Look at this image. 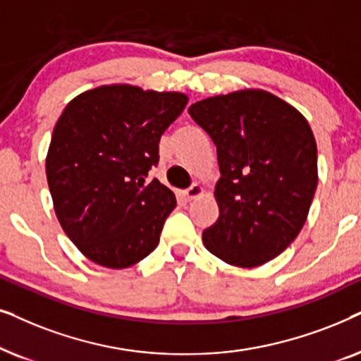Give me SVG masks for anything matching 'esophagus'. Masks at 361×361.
I'll return each instance as SVG.
<instances>
[{"label":"esophagus","instance_id":"1","mask_svg":"<svg viewBox=\"0 0 361 361\" xmlns=\"http://www.w3.org/2000/svg\"><path fill=\"white\" fill-rule=\"evenodd\" d=\"M204 193V190H203V186L201 185H198V183H195V185H191L188 190H185V191H181V196H183L185 200H195V198H198V196H201Z\"/></svg>","mask_w":361,"mask_h":361}]
</instances>
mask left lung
<instances>
[{"instance_id": "obj_1", "label": "left lung", "mask_w": 361, "mask_h": 361, "mask_svg": "<svg viewBox=\"0 0 361 361\" xmlns=\"http://www.w3.org/2000/svg\"><path fill=\"white\" fill-rule=\"evenodd\" d=\"M188 112L214 142L221 171L206 249L231 266L272 261L299 236L319 183L309 122L262 89L203 99Z\"/></svg>"}]
</instances>
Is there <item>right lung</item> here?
Listing matches in <instances>:
<instances>
[{
  "mask_svg": "<svg viewBox=\"0 0 361 361\" xmlns=\"http://www.w3.org/2000/svg\"><path fill=\"white\" fill-rule=\"evenodd\" d=\"M188 95L112 84L71 100L56 122L46 157L57 219L90 261L125 269L160 243L175 193L145 178L158 163L163 132Z\"/></svg>",
  "mask_w": 361,
  "mask_h": 361,
  "instance_id": "obj_1",
  "label": "right lung"
}]
</instances>
